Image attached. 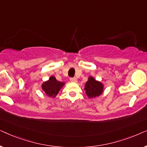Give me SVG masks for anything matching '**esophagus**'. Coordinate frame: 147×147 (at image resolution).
Segmentation results:
<instances>
[{
  "label": "esophagus",
  "instance_id": "34e87169",
  "mask_svg": "<svg viewBox=\"0 0 147 147\" xmlns=\"http://www.w3.org/2000/svg\"><path fill=\"white\" fill-rule=\"evenodd\" d=\"M69 80H70V81L72 82H78L77 78H76V77H74V78H70Z\"/></svg>",
  "mask_w": 147,
  "mask_h": 147
}]
</instances>
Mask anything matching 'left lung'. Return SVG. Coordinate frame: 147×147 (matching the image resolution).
<instances>
[{"label":"left lung","mask_w":147,"mask_h":147,"mask_svg":"<svg viewBox=\"0 0 147 147\" xmlns=\"http://www.w3.org/2000/svg\"><path fill=\"white\" fill-rule=\"evenodd\" d=\"M86 93L90 98H95L99 96L103 92V85L100 82L96 80L92 77L88 78V82L85 85Z\"/></svg>","instance_id":"left-lung-1"}]
</instances>
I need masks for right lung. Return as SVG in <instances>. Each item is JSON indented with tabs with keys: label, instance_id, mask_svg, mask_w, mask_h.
<instances>
[{
	"label": "right lung",
	"instance_id": "right-lung-1",
	"mask_svg": "<svg viewBox=\"0 0 147 147\" xmlns=\"http://www.w3.org/2000/svg\"><path fill=\"white\" fill-rule=\"evenodd\" d=\"M64 83L57 81L54 76H51L48 81L44 82L42 85V89L45 94L50 97H55L61 88L64 86Z\"/></svg>",
	"mask_w": 147,
	"mask_h": 147
}]
</instances>
